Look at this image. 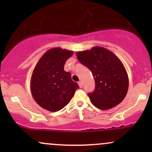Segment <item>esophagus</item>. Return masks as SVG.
Masks as SVG:
<instances>
[{"label": "esophagus", "mask_w": 152, "mask_h": 152, "mask_svg": "<svg viewBox=\"0 0 152 152\" xmlns=\"http://www.w3.org/2000/svg\"><path fill=\"white\" fill-rule=\"evenodd\" d=\"M78 86H79V88H82V87H83V83H82L81 81H78Z\"/></svg>", "instance_id": "1"}]
</instances>
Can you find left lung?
Here are the masks:
<instances>
[{
    "label": "left lung",
    "mask_w": 152,
    "mask_h": 152,
    "mask_svg": "<svg viewBox=\"0 0 152 152\" xmlns=\"http://www.w3.org/2000/svg\"><path fill=\"white\" fill-rule=\"evenodd\" d=\"M76 56L93 74L96 87L88 94L96 108L108 110L119 104L126 96L129 77L124 66L111 50L101 46L78 51Z\"/></svg>",
    "instance_id": "8db88e82"
}]
</instances>
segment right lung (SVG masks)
<instances>
[{
	"label": "right lung",
	"instance_id": "add662e5",
	"mask_svg": "<svg viewBox=\"0 0 152 152\" xmlns=\"http://www.w3.org/2000/svg\"><path fill=\"white\" fill-rule=\"evenodd\" d=\"M74 51L60 47L45 53L35 66L31 78L33 98L43 109L56 112L69 104L78 88L71 74L64 71V64Z\"/></svg>",
	"mask_w": 152,
	"mask_h": 152
}]
</instances>
